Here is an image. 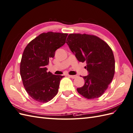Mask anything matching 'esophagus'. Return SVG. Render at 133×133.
<instances>
[{
  "mask_svg": "<svg viewBox=\"0 0 133 133\" xmlns=\"http://www.w3.org/2000/svg\"><path fill=\"white\" fill-rule=\"evenodd\" d=\"M71 78H72V79H75V78H76V77H77V76L76 75H69Z\"/></svg>",
  "mask_w": 133,
  "mask_h": 133,
  "instance_id": "1",
  "label": "esophagus"
}]
</instances>
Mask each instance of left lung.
<instances>
[{
	"label": "left lung",
	"instance_id": "left-lung-1",
	"mask_svg": "<svg viewBox=\"0 0 133 133\" xmlns=\"http://www.w3.org/2000/svg\"><path fill=\"white\" fill-rule=\"evenodd\" d=\"M69 45L79 62H85L88 71L83 76L84 85L77 88L79 94L88 99L100 97L112 81L115 61L112 49L98 37L87 34L71 33L67 38Z\"/></svg>",
	"mask_w": 133,
	"mask_h": 133
}]
</instances>
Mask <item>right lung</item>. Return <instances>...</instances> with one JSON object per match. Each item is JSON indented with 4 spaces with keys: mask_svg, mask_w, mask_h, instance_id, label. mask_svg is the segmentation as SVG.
Segmentation results:
<instances>
[{
    "mask_svg": "<svg viewBox=\"0 0 133 133\" xmlns=\"http://www.w3.org/2000/svg\"><path fill=\"white\" fill-rule=\"evenodd\" d=\"M67 33H43L25 48L20 62V75L24 87L34 100L46 103L58 93L63 76L48 72L46 66L55 52L66 42Z\"/></svg>",
    "mask_w": 133,
    "mask_h": 133,
    "instance_id": "1",
    "label": "right lung"
}]
</instances>
